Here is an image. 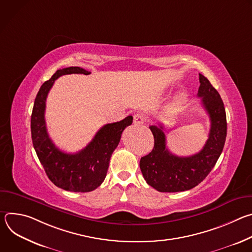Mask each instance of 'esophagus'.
<instances>
[{
	"label": "esophagus",
	"instance_id": "obj_1",
	"mask_svg": "<svg viewBox=\"0 0 252 252\" xmlns=\"http://www.w3.org/2000/svg\"><path fill=\"white\" fill-rule=\"evenodd\" d=\"M146 122V118L142 114H134L133 115V124L134 125H142L143 123Z\"/></svg>",
	"mask_w": 252,
	"mask_h": 252
}]
</instances>
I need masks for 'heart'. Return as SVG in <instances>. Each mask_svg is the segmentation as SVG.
I'll list each match as a JSON object with an SVG mask.
<instances>
[{"instance_id":"b5f03b06","label":"heart","mask_w":252,"mask_h":252,"mask_svg":"<svg viewBox=\"0 0 252 252\" xmlns=\"http://www.w3.org/2000/svg\"><path fill=\"white\" fill-rule=\"evenodd\" d=\"M186 98H187V94H186V93H182L181 94H179V95L177 96V99H176L177 104L184 103V101L186 100Z\"/></svg>"}]
</instances>
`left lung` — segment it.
Returning <instances> with one entry per match:
<instances>
[{
    "instance_id": "obj_1",
    "label": "left lung",
    "mask_w": 252,
    "mask_h": 252,
    "mask_svg": "<svg viewBox=\"0 0 252 252\" xmlns=\"http://www.w3.org/2000/svg\"><path fill=\"white\" fill-rule=\"evenodd\" d=\"M197 96L210 119L208 138L203 149L190 157H177L166 148L163 126H151L155 147L139 161L148 185L160 192H178L193 189L211 171L220 157L226 138V115L223 101L209 81L199 74Z\"/></svg>"
}]
</instances>
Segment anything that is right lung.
Returning <instances> with one entry per match:
<instances>
[{
  "label": "right lung",
  "instance_id": "1",
  "mask_svg": "<svg viewBox=\"0 0 252 252\" xmlns=\"http://www.w3.org/2000/svg\"><path fill=\"white\" fill-rule=\"evenodd\" d=\"M69 74L90 75L80 66L58 69L45 82L35 96L31 118V131L33 149L50 181L60 189L74 192H88L98 188L104 181L110 159L121 140L124 129L132 124L128 116L121 122L103 126L89 145L77 154L60 151L50 138L46 121V100L55 81Z\"/></svg>",
  "mask_w": 252,
  "mask_h": 252
}]
</instances>
